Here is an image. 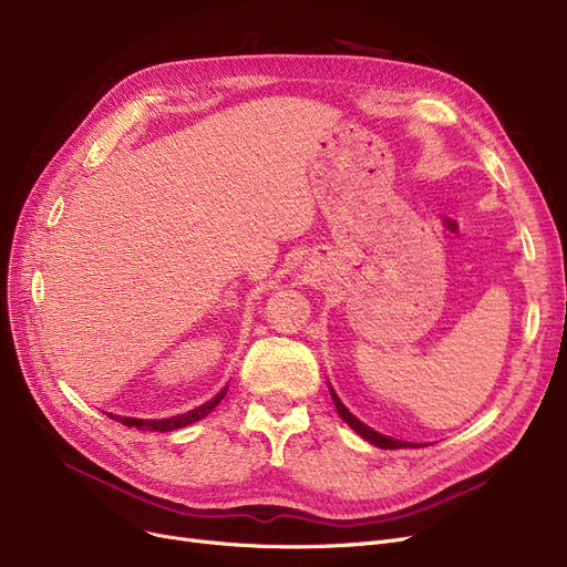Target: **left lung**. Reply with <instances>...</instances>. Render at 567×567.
<instances>
[{
	"label": "left lung",
	"mask_w": 567,
	"mask_h": 567,
	"mask_svg": "<svg viewBox=\"0 0 567 567\" xmlns=\"http://www.w3.org/2000/svg\"><path fill=\"white\" fill-rule=\"evenodd\" d=\"M331 398H333V402H336V409H338V415L340 419L353 430V432H359L365 441H370L372 445H377V449H383V451H395V449H406V445H415V443H406V441H398V439H391V436H383V434H379V432H374L372 427H368L365 423H361L359 419H355V415H351L349 413V409L340 402V398L336 395V391L331 389Z\"/></svg>",
	"instance_id": "left-lung-1"
}]
</instances>
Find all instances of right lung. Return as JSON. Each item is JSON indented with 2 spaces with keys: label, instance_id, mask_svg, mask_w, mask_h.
Wrapping results in <instances>:
<instances>
[{
  "label": "right lung",
  "instance_id": "right-lung-1",
  "mask_svg": "<svg viewBox=\"0 0 567 567\" xmlns=\"http://www.w3.org/2000/svg\"><path fill=\"white\" fill-rule=\"evenodd\" d=\"M225 393H227V385H225V389H223L216 398L204 402L202 406H197V409H193V411H188V413H182V415H172V419H163V421H140V419H118V415H116V421L124 423L126 427H137V430H148V432H172V430L186 427V425H190V423L202 421L204 415H208V413H212V411L220 404V400L225 398Z\"/></svg>",
  "mask_w": 567,
  "mask_h": 567
}]
</instances>
